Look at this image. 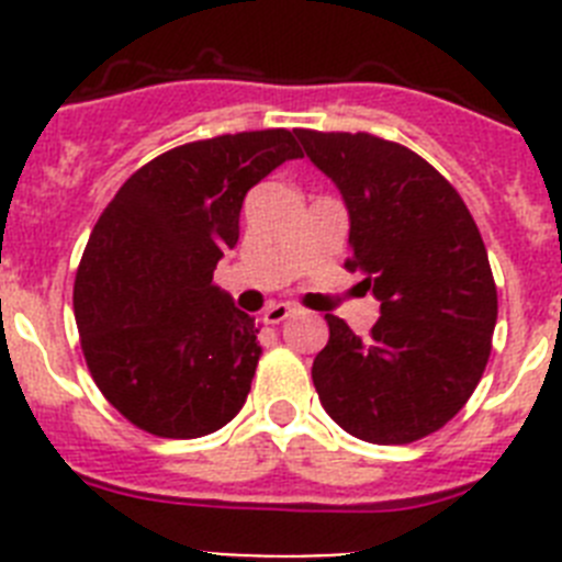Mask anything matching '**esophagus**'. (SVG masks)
Here are the masks:
<instances>
[{
  "mask_svg": "<svg viewBox=\"0 0 562 562\" xmlns=\"http://www.w3.org/2000/svg\"><path fill=\"white\" fill-rule=\"evenodd\" d=\"M292 306L290 304H281V301H278V304H270L265 310V324H270V326H278V324H284L286 317H292Z\"/></svg>",
  "mask_w": 562,
  "mask_h": 562,
  "instance_id": "1",
  "label": "esophagus"
}]
</instances>
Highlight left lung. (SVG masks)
Returning <instances> with one entry per match:
<instances>
[{"label": "left lung", "instance_id": "left-lung-1", "mask_svg": "<svg viewBox=\"0 0 562 562\" xmlns=\"http://www.w3.org/2000/svg\"><path fill=\"white\" fill-rule=\"evenodd\" d=\"M295 134L349 211L346 270L380 301L369 337L326 315L312 382L346 434L408 445L448 425L486 369L498 317L486 247L456 188L411 148L366 132Z\"/></svg>", "mask_w": 562, "mask_h": 562}]
</instances>
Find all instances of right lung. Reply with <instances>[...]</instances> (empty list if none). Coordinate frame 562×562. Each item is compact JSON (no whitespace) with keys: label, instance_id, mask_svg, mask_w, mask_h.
Segmentation results:
<instances>
[{"label":"right lung","instance_id":"right-lung-1","mask_svg":"<svg viewBox=\"0 0 562 562\" xmlns=\"http://www.w3.org/2000/svg\"><path fill=\"white\" fill-rule=\"evenodd\" d=\"M304 157L286 128L177 146L134 171L89 236L76 324L89 374L132 425L196 439L241 411L261 346L256 317L213 284L247 191Z\"/></svg>","mask_w":562,"mask_h":562}]
</instances>
